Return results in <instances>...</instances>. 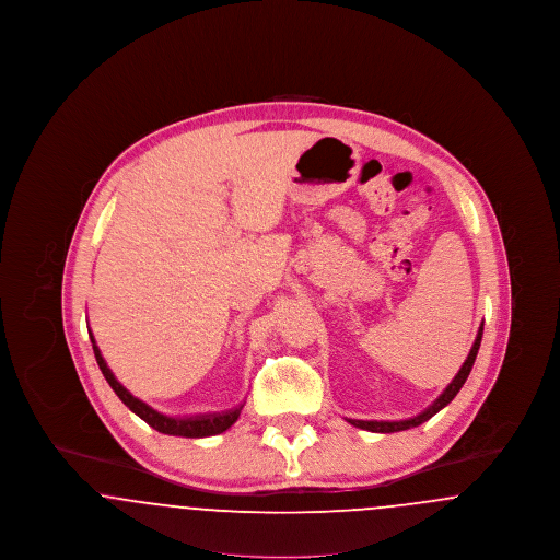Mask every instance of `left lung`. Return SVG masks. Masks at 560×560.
<instances>
[{"label":"left lung","instance_id":"1","mask_svg":"<svg viewBox=\"0 0 560 560\" xmlns=\"http://www.w3.org/2000/svg\"><path fill=\"white\" fill-rule=\"evenodd\" d=\"M480 340H482V323H480L477 340H475V345L470 348V352H468L464 365L459 368V372L453 377L452 384H450V386L443 390V395L434 400L430 407H427L422 413H418V416H413V418H409V420H399V422H377V420H370V422H368V420H348V422H350L352 427L363 428V430H370V432H399V430H407V428L424 424L434 413H439L445 405H450L453 397L459 393V388L464 386L466 377L470 375V370H472V365H475V359H477V352H479L480 348Z\"/></svg>","mask_w":560,"mask_h":560}]
</instances>
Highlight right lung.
<instances>
[{
  "label": "right lung",
  "instance_id": "right-lung-1",
  "mask_svg": "<svg viewBox=\"0 0 560 560\" xmlns=\"http://www.w3.org/2000/svg\"><path fill=\"white\" fill-rule=\"evenodd\" d=\"M88 331H90V329H88ZM90 340H92L96 363H98L101 372L105 375L108 386L115 390V395H117L119 399L124 400L126 407H130L140 420H144L149 427L155 428L158 432L172 434V436L201 439V436L220 434V432H224L226 428H231L237 422L243 405H237V407H233V409H229V411H222V413H203V416H190V418H170V416H163L158 409H153L151 405L136 399L133 395H130V390H126V388L117 382V377L108 370L107 361L103 359L101 350L96 347V340H94L92 331H90Z\"/></svg>",
  "mask_w": 560,
  "mask_h": 560
}]
</instances>
